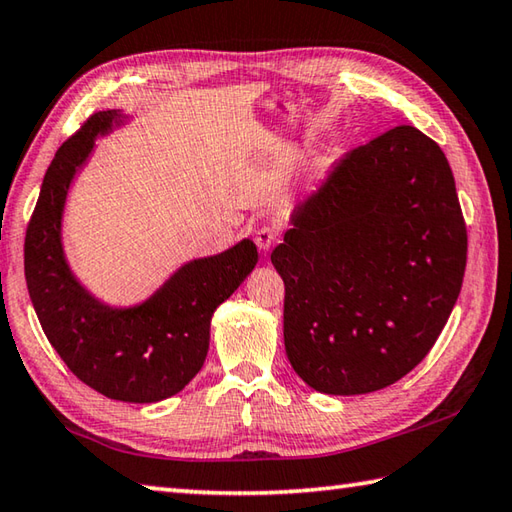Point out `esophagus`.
<instances>
[{"label": "esophagus", "instance_id": "esophagus-1", "mask_svg": "<svg viewBox=\"0 0 512 512\" xmlns=\"http://www.w3.org/2000/svg\"><path fill=\"white\" fill-rule=\"evenodd\" d=\"M276 240H278V231L274 227H269V225L258 227V231H256V245L263 249V252H267V249L272 247Z\"/></svg>", "mask_w": 512, "mask_h": 512}]
</instances>
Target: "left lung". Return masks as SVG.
Segmentation results:
<instances>
[{"mask_svg": "<svg viewBox=\"0 0 512 512\" xmlns=\"http://www.w3.org/2000/svg\"><path fill=\"white\" fill-rule=\"evenodd\" d=\"M272 252L285 352L325 394L388 388L426 359L464 283L468 236L435 140L401 124L336 162Z\"/></svg>", "mask_w": 512, "mask_h": 512, "instance_id": "1", "label": "left lung"}]
</instances>
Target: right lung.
I'll list each match as a JSON object with an SVG mask.
<instances>
[{
	"instance_id": "add662e5",
	"label": "right lung",
	"mask_w": 512,
	"mask_h": 512,
	"mask_svg": "<svg viewBox=\"0 0 512 512\" xmlns=\"http://www.w3.org/2000/svg\"><path fill=\"white\" fill-rule=\"evenodd\" d=\"M124 120L118 109L93 113L57 149L26 229L24 272L46 339L77 379L115 401L153 403L200 372L211 314L256 267L258 252L245 238L223 254L189 260L133 307H111L86 292L64 256V202L95 138Z\"/></svg>"
}]
</instances>
